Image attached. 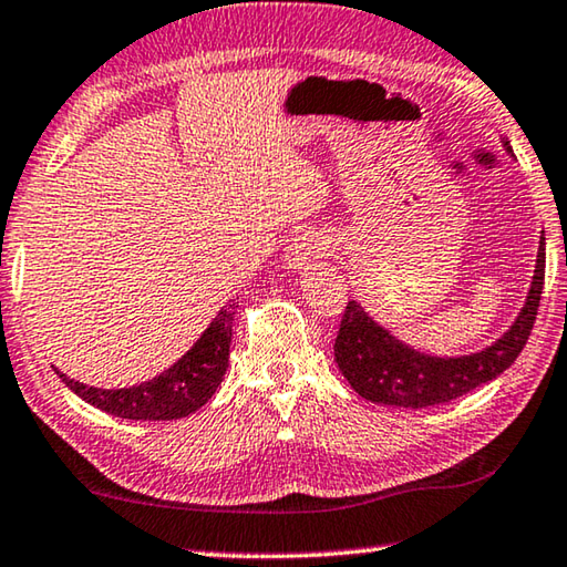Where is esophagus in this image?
<instances>
[{
    "label": "esophagus",
    "instance_id": "1",
    "mask_svg": "<svg viewBox=\"0 0 567 567\" xmlns=\"http://www.w3.org/2000/svg\"><path fill=\"white\" fill-rule=\"evenodd\" d=\"M326 251H328L326 239L316 235V231H305V235L295 237L290 249H287V265L292 269H302L305 265H310L312 259L326 255Z\"/></svg>",
    "mask_w": 567,
    "mask_h": 567
}]
</instances>
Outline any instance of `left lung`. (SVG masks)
Instances as JSON below:
<instances>
[{
    "mask_svg": "<svg viewBox=\"0 0 567 567\" xmlns=\"http://www.w3.org/2000/svg\"><path fill=\"white\" fill-rule=\"evenodd\" d=\"M545 285V239L537 251L533 290L519 318L505 338L482 353L466 358H431L401 346L365 316L361 305L348 300L336 338V361L355 393L368 401L403 409H426L454 401L477 385L497 379L523 353L533 332Z\"/></svg>",
    "mask_w": 567,
    "mask_h": 567,
    "instance_id": "8db88e82",
    "label": "left lung"
}]
</instances>
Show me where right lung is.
Returning <instances> with one entry per match:
<instances>
[{"instance_id": "right-lung-1", "label": "right lung", "mask_w": 567, "mask_h": 567, "mask_svg": "<svg viewBox=\"0 0 567 567\" xmlns=\"http://www.w3.org/2000/svg\"><path fill=\"white\" fill-rule=\"evenodd\" d=\"M231 320L235 310H221L204 336L199 338L182 361L174 363L154 381H146L133 389L103 391L93 385H83L65 373L55 371L70 391L90 406L101 409L111 416L133 419V421H171L182 419L202 409L214 396L229 365V346H231Z\"/></svg>"}]
</instances>
